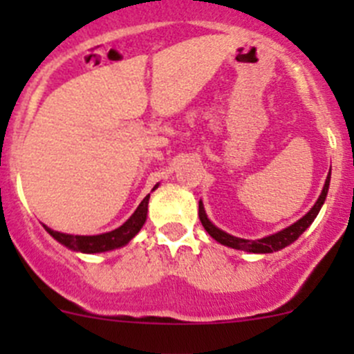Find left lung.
I'll list each match as a JSON object with an SVG mask.
<instances>
[{"instance_id": "left-lung-1", "label": "left lung", "mask_w": 354, "mask_h": 354, "mask_svg": "<svg viewBox=\"0 0 354 354\" xmlns=\"http://www.w3.org/2000/svg\"><path fill=\"white\" fill-rule=\"evenodd\" d=\"M329 183H330V171H329V174H327L326 185H324V190H322V194H320L319 200H317L315 205H313L312 209H310L308 212H306L305 216L301 217V219L296 221V223L291 224V226L284 227V230L279 231V233L270 234V236H266V238H260V240H255V241L243 240V238H236V236H233V234L224 233L223 230H219V227L214 226V224L209 221V217H207L205 210H203L202 200L198 202L200 223H202V226L205 227L207 233H209L210 236L214 238V240L219 241L221 245L231 246V248H234V250H243V252H250V253H272V252H277V250L286 248V246L291 245L292 241L298 240V238L301 236L303 233H305L306 227H308L310 224L315 221L317 214L320 212L324 202H326L327 192H329Z\"/></svg>"}]
</instances>
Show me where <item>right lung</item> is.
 Listing matches in <instances>:
<instances>
[{
    "label": "right lung",
    "instance_id": "right-lung-1",
    "mask_svg": "<svg viewBox=\"0 0 354 354\" xmlns=\"http://www.w3.org/2000/svg\"><path fill=\"white\" fill-rule=\"evenodd\" d=\"M149 198H151V194L142 200L140 205L137 207V210L131 214V217L123 224V226L116 227V230L109 231V233L95 234V236H78V234L59 233V231L51 230V227L48 226H44V230L48 231L56 241H59V243L65 245L66 248L73 250V252H82V253L109 252V250L120 248V246L127 245L128 241H130L131 238L142 230V226L145 224V219H147Z\"/></svg>",
    "mask_w": 354,
    "mask_h": 354
}]
</instances>
